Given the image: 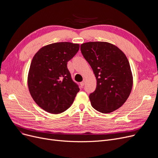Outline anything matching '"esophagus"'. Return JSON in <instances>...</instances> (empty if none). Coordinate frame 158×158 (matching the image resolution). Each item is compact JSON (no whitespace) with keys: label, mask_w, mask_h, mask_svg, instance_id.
<instances>
[{"label":"esophagus","mask_w":158,"mask_h":158,"mask_svg":"<svg viewBox=\"0 0 158 158\" xmlns=\"http://www.w3.org/2000/svg\"><path fill=\"white\" fill-rule=\"evenodd\" d=\"M85 80L82 81L81 82V83H80L81 86H83L85 85Z\"/></svg>","instance_id":"obj_1"}]
</instances>
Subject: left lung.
Returning <instances> with one entry per match:
<instances>
[{
	"mask_svg": "<svg viewBox=\"0 0 158 158\" xmlns=\"http://www.w3.org/2000/svg\"><path fill=\"white\" fill-rule=\"evenodd\" d=\"M81 51L97 79L96 89L89 95L92 107L102 113L117 110L125 103L132 87L127 57L117 47L104 41L82 44Z\"/></svg>",
	"mask_w": 158,
	"mask_h": 158,
	"instance_id": "1",
	"label": "left lung"
}]
</instances>
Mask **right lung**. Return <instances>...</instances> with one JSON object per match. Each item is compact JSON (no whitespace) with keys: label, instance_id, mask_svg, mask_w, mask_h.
I'll list each match as a JSON object with an SVG mask.
<instances>
[{"label":"right lung","instance_id":"right-lung-1","mask_svg":"<svg viewBox=\"0 0 158 158\" xmlns=\"http://www.w3.org/2000/svg\"><path fill=\"white\" fill-rule=\"evenodd\" d=\"M79 45L58 42L41 48L33 57L28 74V87L35 102L52 114L64 112L79 92L67 68Z\"/></svg>","mask_w":158,"mask_h":158}]
</instances>
